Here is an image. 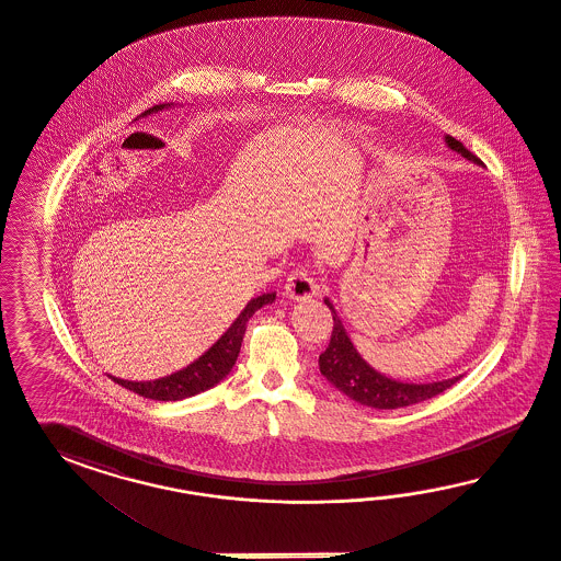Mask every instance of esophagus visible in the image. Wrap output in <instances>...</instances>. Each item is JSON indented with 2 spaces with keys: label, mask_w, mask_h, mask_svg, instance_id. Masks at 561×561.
<instances>
[{
  "label": "esophagus",
  "mask_w": 561,
  "mask_h": 561,
  "mask_svg": "<svg viewBox=\"0 0 561 561\" xmlns=\"http://www.w3.org/2000/svg\"><path fill=\"white\" fill-rule=\"evenodd\" d=\"M286 296L289 300H310V298L319 296V286L310 277V273L305 270H296V272L289 273L288 282H286Z\"/></svg>",
  "instance_id": "1"
}]
</instances>
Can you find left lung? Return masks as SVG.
I'll use <instances>...</instances> for the list:
<instances>
[{
  "label": "left lung",
  "instance_id": "1",
  "mask_svg": "<svg viewBox=\"0 0 561 561\" xmlns=\"http://www.w3.org/2000/svg\"><path fill=\"white\" fill-rule=\"evenodd\" d=\"M444 141L453 152L460 153L462 158L476 164H481V160L469 152L459 139L446 136ZM324 305L329 306L333 314V333H331L329 347L319 356V368L335 389H340L343 394H347L359 405L374 409L408 408L440 394L459 380L460 376H455L446 380L415 385V382L394 380L374 370L373 366L357 354L356 345L352 343L345 327L341 323L335 306L331 305L329 298H324Z\"/></svg>",
  "mask_w": 561,
  "mask_h": 561
}]
</instances>
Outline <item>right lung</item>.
Returning a JSON list of instances; mask_svg holds the SVG:
<instances>
[{"mask_svg": "<svg viewBox=\"0 0 561 561\" xmlns=\"http://www.w3.org/2000/svg\"><path fill=\"white\" fill-rule=\"evenodd\" d=\"M172 104H156L152 108L144 111L139 117H148L153 113H160L164 108H170ZM275 300V291L256 296L249 305L244 306V310L238 314L237 321L226 329V333L220 340L216 341L204 356L197 357L195 362H191L187 368L179 370V373L170 374L158 380H146V382H134V380H123L111 376L117 385L125 387L127 391H134L139 397L153 399V401H181L193 394L207 391L211 387H216L220 380H224L232 366L237 364L238 354H240V345L242 337L247 331L249 319L255 314L261 306L272 305Z\"/></svg>", "mask_w": 561, "mask_h": 561, "instance_id": "add662e5", "label": "right lung"}]
</instances>
